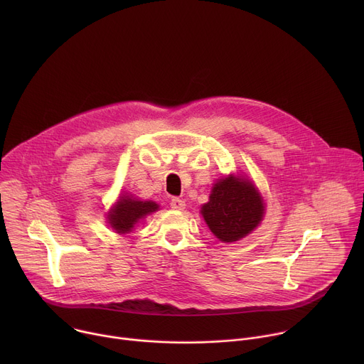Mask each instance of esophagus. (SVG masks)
Returning <instances> with one entry per match:
<instances>
[{"mask_svg":"<svg viewBox=\"0 0 364 364\" xmlns=\"http://www.w3.org/2000/svg\"><path fill=\"white\" fill-rule=\"evenodd\" d=\"M170 205H171V209H174V210H183V209H184V205H186V203H184L181 198L174 197V198H171Z\"/></svg>","mask_w":364,"mask_h":364,"instance_id":"obj_1","label":"esophagus"}]
</instances>
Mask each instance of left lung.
<instances>
[{"label": "left lung", "mask_w": 364, "mask_h": 364, "mask_svg": "<svg viewBox=\"0 0 364 364\" xmlns=\"http://www.w3.org/2000/svg\"><path fill=\"white\" fill-rule=\"evenodd\" d=\"M264 201L255 186L243 178L229 176L219 180L201 215L222 242H236L250 233L264 216Z\"/></svg>", "instance_id": "obj_1"}]
</instances>
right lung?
Here are the masks:
<instances>
[{
  "label": "right lung",
  "instance_id": "add662e5",
  "mask_svg": "<svg viewBox=\"0 0 364 364\" xmlns=\"http://www.w3.org/2000/svg\"><path fill=\"white\" fill-rule=\"evenodd\" d=\"M155 210H159V204L154 201H141L127 196L118 200L112 212H109L108 219L117 233H128L135 223Z\"/></svg>",
  "mask_w": 364,
  "mask_h": 364
}]
</instances>
